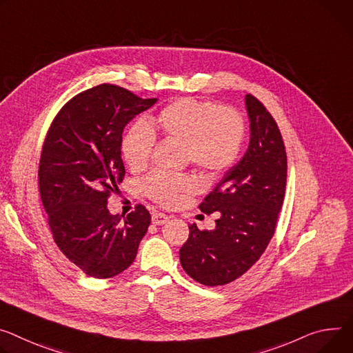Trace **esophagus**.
<instances>
[{
    "label": "esophagus",
    "mask_w": 353,
    "mask_h": 353,
    "mask_svg": "<svg viewBox=\"0 0 353 353\" xmlns=\"http://www.w3.org/2000/svg\"><path fill=\"white\" fill-rule=\"evenodd\" d=\"M168 221H169V216L163 212H156L152 215V222L154 225H163V223H166Z\"/></svg>",
    "instance_id": "esophagus-1"
}]
</instances>
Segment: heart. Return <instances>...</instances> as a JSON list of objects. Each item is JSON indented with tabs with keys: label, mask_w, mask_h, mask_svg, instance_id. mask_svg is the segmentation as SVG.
<instances>
[{
	"label": "heart",
	"mask_w": 353,
	"mask_h": 353,
	"mask_svg": "<svg viewBox=\"0 0 353 353\" xmlns=\"http://www.w3.org/2000/svg\"><path fill=\"white\" fill-rule=\"evenodd\" d=\"M156 134L184 145L185 154L207 174L228 170L239 157L245 139L242 115L216 103L180 99L146 122L134 123L122 142V153L132 170L143 169L156 143ZM197 181L190 176L156 172L145 181L148 196L162 205H172L183 193H193Z\"/></svg>",
	"instance_id": "1"
}]
</instances>
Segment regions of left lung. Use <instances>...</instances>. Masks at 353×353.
<instances>
[{
    "mask_svg": "<svg viewBox=\"0 0 353 353\" xmlns=\"http://www.w3.org/2000/svg\"><path fill=\"white\" fill-rule=\"evenodd\" d=\"M250 141L248 150L200 204L219 212L212 231L188 225L180 249L184 272L204 285L228 284L259 261L274 235L283 205L287 156L279 126L265 105L248 94Z\"/></svg>",
    "mask_w": 353,
    "mask_h": 353,
    "instance_id": "1",
    "label": "left lung"
}]
</instances>
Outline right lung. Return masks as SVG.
I'll list each match as a JSON object with an SVG mask.
<instances>
[{"label":"right lung","instance_id":"add662e5","mask_svg":"<svg viewBox=\"0 0 353 353\" xmlns=\"http://www.w3.org/2000/svg\"><path fill=\"white\" fill-rule=\"evenodd\" d=\"M157 99L114 84L73 97L53 119L41 154L39 191L54 243L87 276L108 279L131 266L150 223L143 205L112 215L108 197L125 168L122 132Z\"/></svg>","mask_w":353,"mask_h":353}]
</instances>
